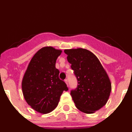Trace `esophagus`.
<instances>
[{"label": "esophagus", "instance_id": "34e87169", "mask_svg": "<svg viewBox=\"0 0 132 132\" xmlns=\"http://www.w3.org/2000/svg\"><path fill=\"white\" fill-rule=\"evenodd\" d=\"M65 83L67 84V86H69V84H68V80H67V79H65Z\"/></svg>", "mask_w": 132, "mask_h": 132}]
</instances>
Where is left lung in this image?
I'll list each match as a JSON object with an SVG mask.
<instances>
[{"instance_id":"8db88e82","label":"left lung","mask_w":132,"mask_h":132,"mask_svg":"<svg viewBox=\"0 0 132 132\" xmlns=\"http://www.w3.org/2000/svg\"><path fill=\"white\" fill-rule=\"evenodd\" d=\"M67 59L74 71L77 87L71 90L76 107L82 112L91 114L108 101L111 83L98 59L85 49L65 50Z\"/></svg>"}]
</instances>
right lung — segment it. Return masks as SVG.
<instances>
[{"label":"right lung","mask_w":132,"mask_h":132,"mask_svg":"<svg viewBox=\"0 0 132 132\" xmlns=\"http://www.w3.org/2000/svg\"><path fill=\"white\" fill-rule=\"evenodd\" d=\"M61 52L52 47L39 50L30 61L23 78L22 88L26 101L42 114L53 110L63 92L68 90L55 68L56 60Z\"/></svg>","instance_id":"add662e5"}]
</instances>
